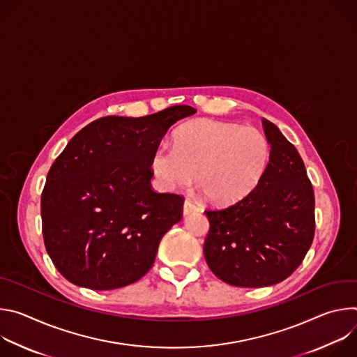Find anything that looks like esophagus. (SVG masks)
Segmentation results:
<instances>
[{
  "mask_svg": "<svg viewBox=\"0 0 357 357\" xmlns=\"http://www.w3.org/2000/svg\"><path fill=\"white\" fill-rule=\"evenodd\" d=\"M199 211V206L196 205L195 202H192L190 199H186L185 203H183V215H189L192 212H196Z\"/></svg>",
  "mask_w": 357,
  "mask_h": 357,
  "instance_id": "obj_1",
  "label": "esophagus"
}]
</instances>
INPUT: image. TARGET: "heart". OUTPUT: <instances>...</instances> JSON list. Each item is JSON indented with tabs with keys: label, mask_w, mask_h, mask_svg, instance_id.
Here are the masks:
<instances>
[{
	"label": "heart",
	"mask_w": 357,
	"mask_h": 357,
	"mask_svg": "<svg viewBox=\"0 0 357 357\" xmlns=\"http://www.w3.org/2000/svg\"><path fill=\"white\" fill-rule=\"evenodd\" d=\"M270 142L256 127L197 120L174 134V148L160 145L149 165L167 190L183 189L196 174L199 188L213 203H231L257 185L270 162Z\"/></svg>",
	"instance_id": "obj_1"
}]
</instances>
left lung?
Segmentation results:
<instances>
[{
    "mask_svg": "<svg viewBox=\"0 0 357 357\" xmlns=\"http://www.w3.org/2000/svg\"><path fill=\"white\" fill-rule=\"evenodd\" d=\"M270 162L256 188L231 205L206 209L211 229L203 244L212 273L245 288L288 278L315 234V196L296 148L263 119Z\"/></svg>",
    "mask_w": 357,
    "mask_h": 357,
    "instance_id": "8db88e82",
    "label": "left lung"
}]
</instances>
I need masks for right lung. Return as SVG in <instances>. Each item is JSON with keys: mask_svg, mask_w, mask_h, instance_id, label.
Returning a JSON list of instances; mask_svg holds the SVG:
<instances>
[{"mask_svg": "<svg viewBox=\"0 0 357 357\" xmlns=\"http://www.w3.org/2000/svg\"><path fill=\"white\" fill-rule=\"evenodd\" d=\"M195 113L172 106L138 119L107 116L69 141L40 196L45 247L68 281L107 291L149 271L185 200L152 189L149 160L169 127Z\"/></svg>", "mask_w": 357, "mask_h": 357, "instance_id": "add662e5", "label": "right lung"}]
</instances>
